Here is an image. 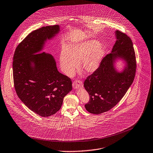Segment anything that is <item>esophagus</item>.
<instances>
[{
	"mask_svg": "<svg viewBox=\"0 0 153 153\" xmlns=\"http://www.w3.org/2000/svg\"><path fill=\"white\" fill-rule=\"evenodd\" d=\"M72 85L74 87V88H80V87H83V83L82 81H79V80H75L74 81Z\"/></svg>",
	"mask_w": 153,
	"mask_h": 153,
	"instance_id": "obj_1",
	"label": "esophagus"
}]
</instances>
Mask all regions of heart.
Masks as SVG:
<instances>
[{
	"mask_svg": "<svg viewBox=\"0 0 153 153\" xmlns=\"http://www.w3.org/2000/svg\"><path fill=\"white\" fill-rule=\"evenodd\" d=\"M94 41H85L72 45L63 50L60 57V66L63 72L71 75L79 67L81 62L82 69L87 74H91L99 68L105 55V49Z\"/></svg>",
	"mask_w": 153,
	"mask_h": 153,
	"instance_id": "b5f03b06",
	"label": "heart"
}]
</instances>
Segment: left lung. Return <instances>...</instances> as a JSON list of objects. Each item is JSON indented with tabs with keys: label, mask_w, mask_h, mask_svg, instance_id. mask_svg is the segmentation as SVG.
<instances>
[{
	"label": "left lung",
	"mask_w": 153,
	"mask_h": 153,
	"mask_svg": "<svg viewBox=\"0 0 153 153\" xmlns=\"http://www.w3.org/2000/svg\"><path fill=\"white\" fill-rule=\"evenodd\" d=\"M115 35L117 41L112 53L103 58L97 69L88 76L84 82L90 96L85 108L91 114H102L114 107L125 95L135 76L136 61L132 41L121 31L117 30ZM118 57L127 63L121 73L113 67L114 60Z\"/></svg>",
	"instance_id": "left-lung-1"
}]
</instances>
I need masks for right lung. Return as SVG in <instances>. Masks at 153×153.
<instances>
[{
  "label": "right lung",
  "instance_id": "add662e5",
  "mask_svg": "<svg viewBox=\"0 0 153 153\" xmlns=\"http://www.w3.org/2000/svg\"><path fill=\"white\" fill-rule=\"evenodd\" d=\"M58 25L30 33L17 47L13 57L14 87L20 100L31 111L49 117L60 110L72 81L60 73L54 57L41 53L45 42L59 33Z\"/></svg>",
  "mask_w": 153,
  "mask_h": 153
}]
</instances>
